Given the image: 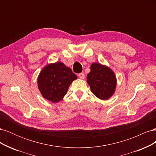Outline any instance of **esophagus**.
Wrapping results in <instances>:
<instances>
[{
	"label": "esophagus",
	"instance_id": "1",
	"mask_svg": "<svg viewBox=\"0 0 156 156\" xmlns=\"http://www.w3.org/2000/svg\"><path fill=\"white\" fill-rule=\"evenodd\" d=\"M78 76L81 79H83L84 78V74L83 73H80L78 74Z\"/></svg>",
	"mask_w": 156,
	"mask_h": 156
}]
</instances>
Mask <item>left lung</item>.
Listing matches in <instances>:
<instances>
[{
  "label": "left lung",
  "mask_w": 156,
  "mask_h": 156,
  "mask_svg": "<svg viewBox=\"0 0 156 156\" xmlns=\"http://www.w3.org/2000/svg\"><path fill=\"white\" fill-rule=\"evenodd\" d=\"M87 83L92 92L101 100H108L115 91L116 79L112 71L107 66L94 63L87 75Z\"/></svg>",
  "instance_id": "left-lung-1"
}]
</instances>
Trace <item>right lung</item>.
I'll list each match as a JSON object with an SVG mask.
<instances>
[{
	"mask_svg": "<svg viewBox=\"0 0 156 156\" xmlns=\"http://www.w3.org/2000/svg\"><path fill=\"white\" fill-rule=\"evenodd\" d=\"M76 75L62 62L49 64L41 70L37 86L43 97L53 103L60 101L66 94Z\"/></svg>",
	"mask_w": 156,
	"mask_h": 156,
	"instance_id": "1",
	"label": "right lung"
}]
</instances>
